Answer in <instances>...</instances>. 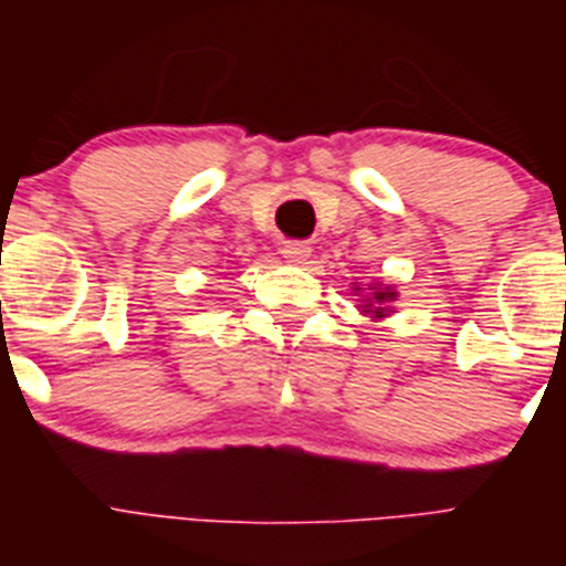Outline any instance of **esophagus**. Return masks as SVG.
Returning <instances> with one entry per match:
<instances>
[{
    "label": "esophagus",
    "instance_id": "34e87169",
    "mask_svg": "<svg viewBox=\"0 0 566 566\" xmlns=\"http://www.w3.org/2000/svg\"><path fill=\"white\" fill-rule=\"evenodd\" d=\"M308 254H312V247L303 243V240H289L286 247H283V258H286L289 263H303Z\"/></svg>",
    "mask_w": 566,
    "mask_h": 566
}]
</instances>
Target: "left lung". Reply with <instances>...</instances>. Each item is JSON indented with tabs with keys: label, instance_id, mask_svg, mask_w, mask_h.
<instances>
[{
	"label": "left lung",
	"instance_id": "8db88e82",
	"mask_svg": "<svg viewBox=\"0 0 566 566\" xmlns=\"http://www.w3.org/2000/svg\"><path fill=\"white\" fill-rule=\"evenodd\" d=\"M359 292V289H357ZM397 300V292H394L391 286H371V292L365 294L363 297V312L371 314V317H385V314H391V308H388V303H394Z\"/></svg>",
	"mask_w": 566,
	"mask_h": 566
}]
</instances>
